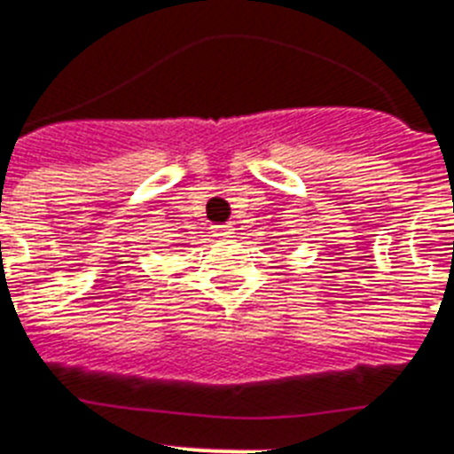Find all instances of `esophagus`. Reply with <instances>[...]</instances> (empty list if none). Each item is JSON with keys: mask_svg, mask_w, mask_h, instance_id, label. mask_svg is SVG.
Returning a JSON list of instances; mask_svg holds the SVG:
<instances>
[{"mask_svg": "<svg viewBox=\"0 0 454 454\" xmlns=\"http://www.w3.org/2000/svg\"><path fill=\"white\" fill-rule=\"evenodd\" d=\"M212 233H215L216 238H233L235 228L233 223H216V226H212Z\"/></svg>", "mask_w": 454, "mask_h": 454, "instance_id": "obj_1", "label": "esophagus"}]
</instances>
